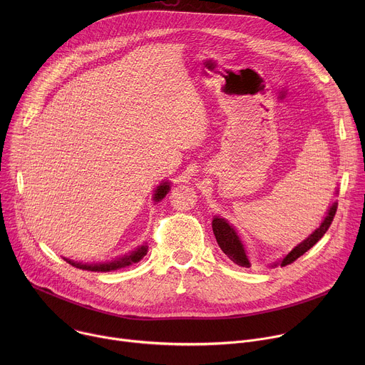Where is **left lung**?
Masks as SVG:
<instances>
[{
  "label": "left lung",
  "mask_w": 365,
  "mask_h": 365,
  "mask_svg": "<svg viewBox=\"0 0 365 365\" xmlns=\"http://www.w3.org/2000/svg\"><path fill=\"white\" fill-rule=\"evenodd\" d=\"M336 207H338V203L335 202L328 211V215L327 218L324 220V222L321 224V227L314 232L310 234L303 242H300L297 247H294L283 259L280 262V266L284 267L287 264H292L293 262H296V259L299 257H302L307 250H310L312 247H314L324 235L325 232L328 231V228L331 227L332 221H334V217L336 214ZM212 230H214V234H215V238H217V242L218 245L221 247V250L225 252V255L231 259L232 263L241 266V267H250V262L247 258V254H245V250L242 247V242L240 241L237 232L234 231V228L222 218H214L212 221Z\"/></svg>",
  "instance_id": "obj_1"
}]
</instances>
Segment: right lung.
I'll return each instance as SVG.
<instances>
[{
    "label": "right lung",
    "instance_id": "add662e5",
    "mask_svg": "<svg viewBox=\"0 0 365 365\" xmlns=\"http://www.w3.org/2000/svg\"><path fill=\"white\" fill-rule=\"evenodd\" d=\"M170 186L168 183H163L160 185L158 189H155V193H154V199L155 200H160L162 197H165V195L169 192ZM147 254V247L143 245L140 248H137L135 251L127 254V255H123L117 259H113V262H108V263H101V264H81V263H75L72 262V259H68L65 258L66 262L69 264H72L73 267L76 269H81V270H88V272H113V270H118V269H124V267H128L131 264H135L138 263L140 259Z\"/></svg>",
    "mask_w": 365,
    "mask_h": 365
}]
</instances>
